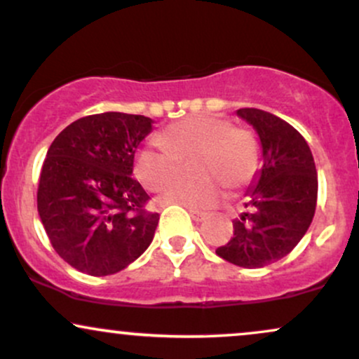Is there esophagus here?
Returning <instances> with one entry per match:
<instances>
[{
    "label": "esophagus",
    "mask_w": 359,
    "mask_h": 359,
    "mask_svg": "<svg viewBox=\"0 0 359 359\" xmlns=\"http://www.w3.org/2000/svg\"><path fill=\"white\" fill-rule=\"evenodd\" d=\"M187 211H189V214H191V217L196 222H203L204 219H208V214L205 212H201V211H197V209H192V208H187Z\"/></svg>",
    "instance_id": "34e87169"
}]
</instances>
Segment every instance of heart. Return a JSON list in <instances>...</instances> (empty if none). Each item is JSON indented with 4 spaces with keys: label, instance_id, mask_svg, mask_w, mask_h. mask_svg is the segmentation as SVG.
Listing matches in <instances>:
<instances>
[{
    "label": "heart",
    "instance_id": "heart-1",
    "mask_svg": "<svg viewBox=\"0 0 359 359\" xmlns=\"http://www.w3.org/2000/svg\"><path fill=\"white\" fill-rule=\"evenodd\" d=\"M162 147L138 151L135 174L150 191H163L191 165L196 179L179 180L163 196L167 204L205 209L217 204L224 188L245 187L259 162L257 140L222 118L196 114L174 123L160 135Z\"/></svg>",
    "mask_w": 359,
    "mask_h": 359
}]
</instances>
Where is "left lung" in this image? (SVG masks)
I'll use <instances>...</instances> for the list:
<instances>
[{"label": "left lung", "mask_w": 359, "mask_h": 359, "mask_svg": "<svg viewBox=\"0 0 359 359\" xmlns=\"http://www.w3.org/2000/svg\"><path fill=\"white\" fill-rule=\"evenodd\" d=\"M236 114L257 131L262 167L245 192V211L217 257L243 269H262L287 257L311 226L317 170L302 135L275 114L255 108Z\"/></svg>", "instance_id": "8db88e82"}]
</instances>
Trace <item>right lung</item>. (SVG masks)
Returning a JSON list of instances; mask_svg holds the SVG:
<instances>
[{
	"label": "right lung",
	"mask_w": 359,
	"mask_h": 359,
	"mask_svg": "<svg viewBox=\"0 0 359 359\" xmlns=\"http://www.w3.org/2000/svg\"><path fill=\"white\" fill-rule=\"evenodd\" d=\"M151 125L142 114H93L71 123L48 148L39 216L53 250L82 273H118L154 240L158 214L145 211L150 196L131 177Z\"/></svg>",
	"instance_id": "1"
}]
</instances>
